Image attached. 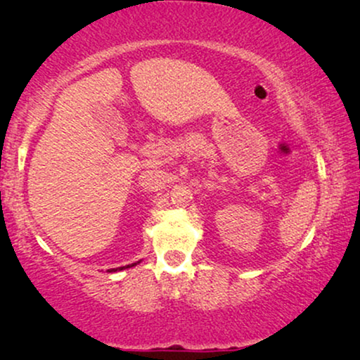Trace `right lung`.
I'll return each mask as SVG.
<instances>
[{"label":"right lung","instance_id":"1","mask_svg":"<svg viewBox=\"0 0 360 360\" xmlns=\"http://www.w3.org/2000/svg\"><path fill=\"white\" fill-rule=\"evenodd\" d=\"M136 264H131V265H126V267H120V269H110L108 272H117V270H122V269H129V267H134Z\"/></svg>","mask_w":360,"mask_h":360}]
</instances>
